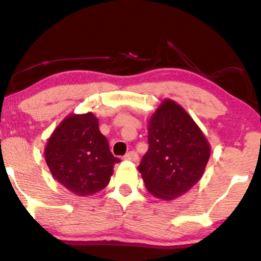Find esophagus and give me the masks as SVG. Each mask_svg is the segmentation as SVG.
<instances>
[{
  "mask_svg": "<svg viewBox=\"0 0 261 261\" xmlns=\"http://www.w3.org/2000/svg\"><path fill=\"white\" fill-rule=\"evenodd\" d=\"M123 158H125L126 160L135 161V163H136V161H139V155H138V152H136V151H128L125 156H123Z\"/></svg>",
  "mask_w": 261,
  "mask_h": 261,
  "instance_id": "1",
  "label": "esophagus"
}]
</instances>
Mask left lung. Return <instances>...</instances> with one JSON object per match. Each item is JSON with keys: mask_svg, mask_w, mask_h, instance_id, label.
Returning <instances> with one entry per match:
<instances>
[{"mask_svg": "<svg viewBox=\"0 0 261 261\" xmlns=\"http://www.w3.org/2000/svg\"><path fill=\"white\" fill-rule=\"evenodd\" d=\"M149 150L138 166L145 186L158 199H176L201 179L210 146L180 105L165 100L150 119Z\"/></svg>", "mask_w": 261, "mask_h": 261, "instance_id": "8db88e82", "label": "left lung"}]
</instances>
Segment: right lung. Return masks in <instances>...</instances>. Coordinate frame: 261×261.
<instances>
[{"mask_svg":"<svg viewBox=\"0 0 261 261\" xmlns=\"http://www.w3.org/2000/svg\"><path fill=\"white\" fill-rule=\"evenodd\" d=\"M45 158L52 176L79 196L105 189L114 165L120 163L92 112L66 117L48 139Z\"/></svg>","mask_w":261,"mask_h":261,"instance_id":"right-lung-1","label":"right lung"}]
</instances>
